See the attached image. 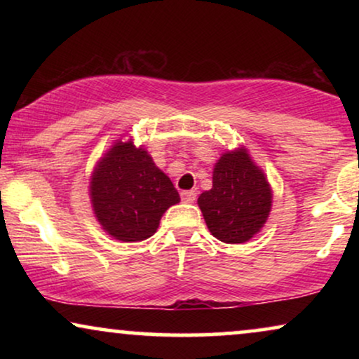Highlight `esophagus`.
<instances>
[{
  "instance_id": "34e87169",
  "label": "esophagus",
  "mask_w": 359,
  "mask_h": 359,
  "mask_svg": "<svg viewBox=\"0 0 359 359\" xmlns=\"http://www.w3.org/2000/svg\"><path fill=\"white\" fill-rule=\"evenodd\" d=\"M196 196H198L196 191H183V193H181V199H183V203L191 204L196 201Z\"/></svg>"
}]
</instances>
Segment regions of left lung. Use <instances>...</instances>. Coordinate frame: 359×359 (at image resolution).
Listing matches in <instances>:
<instances>
[{"instance_id":"1","label":"left lung","mask_w":359,"mask_h":359,"mask_svg":"<svg viewBox=\"0 0 359 359\" xmlns=\"http://www.w3.org/2000/svg\"><path fill=\"white\" fill-rule=\"evenodd\" d=\"M205 225L224 243H245L264 227L273 189L245 145L224 151L215 161L212 188L198 198Z\"/></svg>"}]
</instances>
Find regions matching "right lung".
Listing matches in <instances>:
<instances>
[{
  "label": "right lung",
  "instance_id": "right-lung-1",
  "mask_svg": "<svg viewBox=\"0 0 359 359\" xmlns=\"http://www.w3.org/2000/svg\"><path fill=\"white\" fill-rule=\"evenodd\" d=\"M90 199L101 229L114 240L134 243L156 232L180 194L144 147H135L134 139H117L96 161Z\"/></svg>",
  "mask_w": 359,
  "mask_h": 359
}]
</instances>
